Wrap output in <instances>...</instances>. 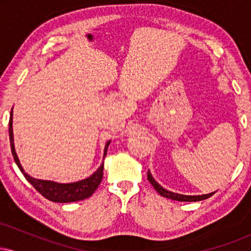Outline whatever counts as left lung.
<instances>
[{"instance_id":"8db88e82","label":"left lung","mask_w":251,"mask_h":251,"mask_svg":"<svg viewBox=\"0 0 251 251\" xmlns=\"http://www.w3.org/2000/svg\"><path fill=\"white\" fill-rule=\"evenodd\" d=\"M148 179L150 183L152 184V186H153L155 191L158 192L160 196H163V197L165 198H170V200H174V201H203V200H206V198L211 197L212 195L215 194V192H211V194H208V195H198V196H186V195H180V194H176V192H171V191H168L166 189H164L162 185H159V184L157 183V181L154 180V178L152 177L151 172L148 171Z\"/></svg>"}]
</instances>
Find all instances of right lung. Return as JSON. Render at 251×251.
I'll list each match as a JSON object with an SVG mask.
<instances>
[{"mask_svg":"<svg viewBox=\"0 0 251 251\" xmlns=\"http://www.w3.org/2000/svg\"><path fill=\"white\" fill-rule=\"evenodd\" d=\"M9 140H10V149L11 153H13L14 160H15L16 165L21 170L24 174L25 178L27 179L31 185L35 188L37 191L41 194L43 197L47 198L51 201L55 203H72V201H77L86 200V198L91 197L94 194L99 184L101 183L102 176H103V162L99 169L94 172L93 175L89 176L86 179L75 181V183H68V184H61L56 183V181L51 180H42V179H35V178L30 177L29 175L25 174L24 168H22L21 163H20L19 157H17L15 151V145H14V134H13V108L10 112L9 118ZM111 143L108 140L105 145V151H103V158L107 154V148Z\"/></svg>","mask_w":251,"mask_h":251,"instance_id":"obj_1","label":"right lung"}]
</instances>
